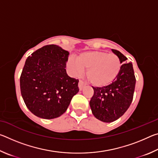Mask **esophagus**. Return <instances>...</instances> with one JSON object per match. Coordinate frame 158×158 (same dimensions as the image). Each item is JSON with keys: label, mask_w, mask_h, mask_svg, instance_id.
<instances>
[{"label": "esophagus", "mask_w": 158, "mask_h": 158, "mask_svg": "<svg viewBox=\"0 0 158 158\" xmlns=\"http://www.w3.org/2000/svg\"><path fill=\"white\" fill-rule=\"evenodd\" d=\"M78 86H79V90H82V89H84V86H85V84H84V83L82 81H81V80H80V81H79V85H78Z\"/></svg>", "instance_id": "esophagus-1"}]
</instances>
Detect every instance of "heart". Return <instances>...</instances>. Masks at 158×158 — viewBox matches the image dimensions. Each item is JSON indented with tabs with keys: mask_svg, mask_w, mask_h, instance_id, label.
<instances>
[{
	"mask_svg": "<svg viewBox=\"0 0 158 158\" xmlns=\"http://www.w3.org/2000/svg\"><path fill=\"white\" fill-rule=\"evenodd\" d=\"M68 67L76 74L86 70L89 81L95 87H104L111 84L121 68L119 58L113 53L104 52H87L70 58Z\"/></svg>",
	"mask_w": 158,
	"mask_h": 158,
	"instance_id": "obj_1",
	"label": "heart"
}]
</instances>
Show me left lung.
I'll return each mask as SVG.
<instances>
[{
    "mask_svg": "<svg viewBox=\"0 0 158 158\" xmlns=\"http://www.w3.org/2000/svg\"><path fill=\"white\" fill-rule=\"evenodd\" d=\"M111 51L123 64L111 84L102 88L93 87L94 94L89 103L94 116L105 123L115 121L127 110L132 101L136 84L132 63H127V58L119 51Z\"/></svg>",
    "mask_w": 158,
    "mask_h": 158,
    "instance_id": "1",
    "label": "left lung"
}]
</instances>
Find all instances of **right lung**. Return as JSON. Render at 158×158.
Here are the masks:
<instances>
[{"mask_svg": "<svg viewBox=\"0 0 158 158\" xmlns=\"http://www.w3.org/2000/svg\"><path fill=\"white\" fill-rule=\"evenodd\" d=\"M69 53L56 44L47 45L28 57L20 77L21 95L35 116L53 119L65 113L79 92V80L66 73Z\"/></svg>", "mask_w": 158, "mask_h": 158, "instance_id": "add662e5", "label": "right lung"}]
</instances>
